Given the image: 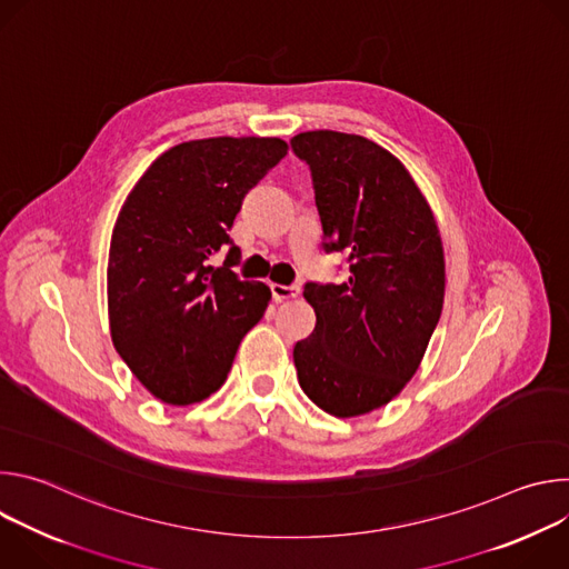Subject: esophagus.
I'll return each mask as SVG.
<instances>
[{"label": "esophagus", "mask_w": 569, "mask_h": 569, "mask_svg": "<svg viewBox=\"0 0 569 569\" xmlns=\"http://www.w3.org/2000/svg\"><path fill=\"white\" fill-rule=\"evenodd\" d=\"M270 290H272V297H274V301H286V299H295V297H299V292H301V288L299 286H281V283H272L270 286Z\"/></svg>", "instance_id": "34e87169"}]
</instances>
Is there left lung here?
<instances>
[{"instance_id": "1", "label": "left lung", "mask_w": 569, "mask_h": 569, "mask_svg": "<svg viewBox=\"0 0 569 569\" xmlns=\"http://www.w3.org/2000/svg\"><path fill=\"white\" fill-rule=\"evenodd\" d=\"M315 189L323 250L349 254V281L306 283L310 338L297 342L303 393L340 419L382 408L417 373L443 308L446 263L432 209L382 146L336 130L290 139Z\"/></svg>"}]
</instances>
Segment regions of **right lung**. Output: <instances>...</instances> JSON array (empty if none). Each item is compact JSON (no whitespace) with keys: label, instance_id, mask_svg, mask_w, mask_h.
<instances>
[{"label":"right lung","instance_id":"1","mask_svg":"<svg viewBox=\"0 0 569 569\" xmlns=\"http://www.w3.org/2000/svg\"><path fill=\"white\" fill-rule=\"evenodd\" d=\"M277 137H211L159 154L126 198L110 240L108 312L117 353L159 400L222 387L270 288L240 281L229 238L242 198L286 157ZM228 250L216 269L210 257Z\"/></svg>","mask_w":569,"mask_h":569}]
</instances>
